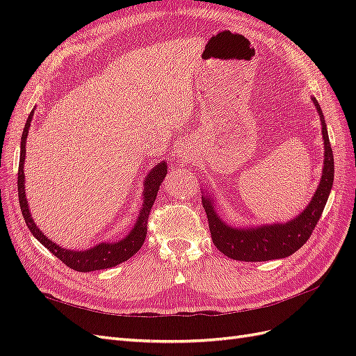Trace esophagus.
Returning <instances> with one entry per match:
<instances>
[{
  "label": "esophagus",
  "mask_w": 356,
  "mask_h": 356,
  "mask_svg": "<svg viewBox=\"0 0 356 356\" xmlns=\"http://www.w3.org/2000/svg\"><path fill=\"white\" fill-rule=\"evenodd\" d=\"M182 148H184V147H182Z\"/></svg>",
  "instance_id": "esophagus-1"
}]
</instances>
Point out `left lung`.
<instances>
[{
	"mask_svg": "<svg viewBox=\"0 0 356 356\" xmlns=\"http://www.w3.org/2000/svg\"><path fill=\"white\" fill-rule=\"evenodd\" d=\"M321 118L322 143H324V166L322 177L314 197L296 218L286 222L261 224L252 227H233L225 222L215 211L212 195H202V204L207 212L211 238L218 250L233 260L267 261L285 258L303 246L318 224L325 208L334 179V157L330 145L327 124L318 101L312 96Z\"/></svg>",
	"mask_w": 356,
	"mask_h": 356,
	"instance_id": "1",
	"label": "left lung"
}]
</instances>
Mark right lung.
I'll use <instances>...</instances> for the list:
<instances>
[{
  "label": "right lung",
  "mask_w": 356,
  "mask_h": 356,
  "mask_svg": "<svg viewBox=\"0 0 356 356\" xmlns=\"http://www.w3.org/2000/svg\"><path fill=\"white\" fill-rule=\"evenodd\" d=\"M32 117H34V110L31 111L28 115V120L24 127V134L22 139H20V160H19V174H17V190H19V204H20V211H22V215L25 218V222L28 225V229L31 230L32 236L44 245L47 250L56 255L59 260L67 264L72 270L77 272H93V270H102V268H110L117 264H120L126 260H129L132 255H135L139 248L143 246L145 241V234H147V220L149 211L153 208V203L156 200L157 191L160 188V184L163 182L166 172H168V165L166 161H160L152 170L148 172L145 179H144V191H143V207L141 211H139V215L136 218V222L132 227V230L129 232L126 238L115 241V242H101L98 245H95L89 250L84 251H72L67 250V248H62L58 243L49 239L47 236L42 233L37 224L34 222V218L29 212L28 207V199L25 195V156H26V138L28 132L31 127Z\"/></svg>",
  "instance_id": "right-lung-1"
}]
</instances>
